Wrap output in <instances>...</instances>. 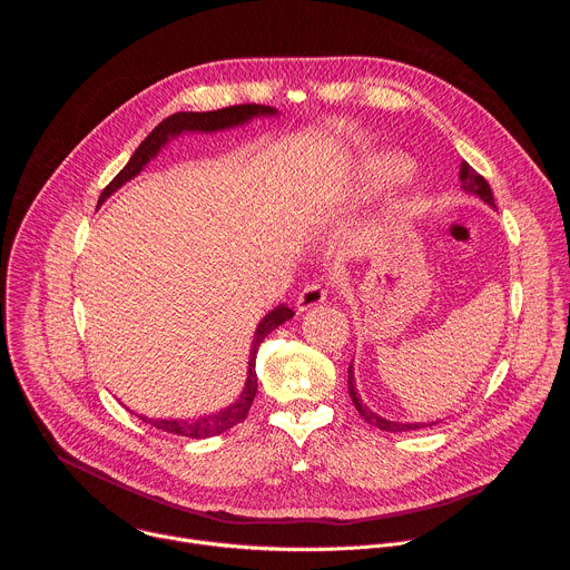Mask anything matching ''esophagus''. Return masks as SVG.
<instances>
[{
  "mask_svg": "<svg viewBox=\"0 0 570 570\" xmlns=\"http://www.w3.org/2000/svg\"><path fill=\"white\" fill-rule=\"evenodd\" d=\"M324 299H327V288H324L322 284H308L299 295H297V311H308L317 304H322Z\"/></svg>",
  "mask_w": 570,
  "mask_h": 570,
  "instance_id": "obj_1",
  "label": "esophagus"
}]
</instances>
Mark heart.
Listing matches in <instances>:
<instances>
[{
  "label": "heart",
  "mask_w": 570,
  "mask_h": 570,
  "mask_svg": "<svg viewBox=\"0 0 570 570\" xmlns=\"http://www.w3.org/2000/svg\"><path fill=\"white\" fill-rule=\"evenodd\" d=\"M401 174V169H399V165H381L379 169H374V176H387V178H394V176H399Z\"/></svg>",
  "instance_id": "b5f03b06"
}]
</instances>
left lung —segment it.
I'll list each match as a JSON object with an SVG mask.
<instances>
[{
	"label": "left lung",
	"instance_id": "1",
	"mask_svg": "<svg viewBox=\"0 0 570 570\" xmlns=\"http://www.w3.org/2000/svg\"><path fill=\"white\" fill-rule=\"evenodd\" d=\"M460 183H462V189H464L466 194H473V196H478L480 200H484L490 207H497V205H494V194H492L490 185H487V180H484L480 174H475V171L466 165V161H462V165H460ZM347 385H350V396H352V401H354V405H356L358 415H361L367 424H372V426H376V429H381V431L401 433V431H417V429L435 426V424H438V422H429V424H422V422H415V424H411V422H390V420H385V417H379L374 411L367 409V405L363 403V399H361L358 392H356V385H354V365H350Z\"/></svg>",
	"mask_w": 570,
	"mask_h": 570
}]
</instances>
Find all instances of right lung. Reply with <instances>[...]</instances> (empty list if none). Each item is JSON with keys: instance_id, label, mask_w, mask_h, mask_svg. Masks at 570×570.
I'll return each mask as SVG.
<instances>
[{"instance_id": "1", "label": "right lung", "mask_w": 570, "mask_h": 570, "mask_svg": "<svg viewBox=\"0 0 570 570\" xmlns=\"http://www.w3.org/2000/svg\"><path fill=\"white\" fill-rule=\"evenodd\" d=\"M277 115L275 108L271 106H259V104H243V106H229L223 110H212V112H176L171 117H167L161 124H157L153 128V132L139 144V148L132 153V157L128 159V165L115 176V180L101 191L99 196V205L110 198V194H115L121 185H126L128 180H132L135 176H139V171L148 165V161L159 153V148L165 146L167 141H171L174 137L183 135V132H216V130H227L234 126H243L248 124L255 117H273ZM295 313L293 308H288L286 304L275 306L268 315H264V320L257 324L255 332V341L250 347V361H248V379L246 385H243V392L238 394V399L234 403H229L227 409L205 415V417H194V420H148L144 415H139V420H144L146 424L161 429L174 435H183V438H196V440H205V438H214L220 435L223 431L236 426L238 422L246 420L250 405L255 401L257 394V372H255V358L259 352V345L264 343V338L275 332L279 324H284L286 320H291Z\"/></svg>"}]
</instances>
